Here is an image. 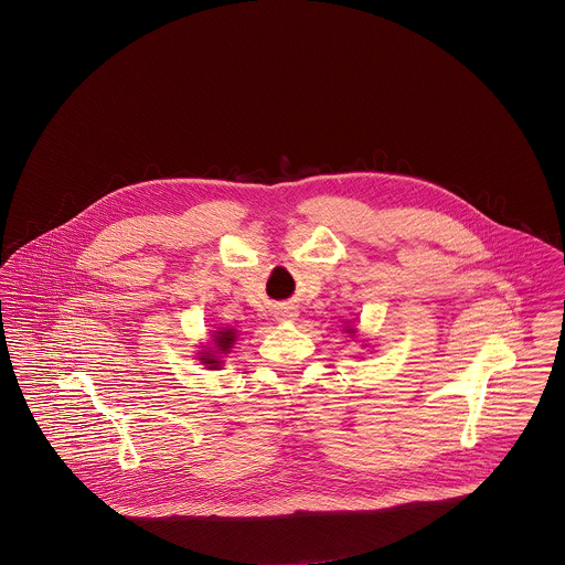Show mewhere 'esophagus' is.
Returning <instances> with one entry per match:
<instances>
[{
    "label": "esophagus",
    "instance_id": "34e87169",
    "mask_svg": "<svg viewBox=\"0 0 565 565\" xmlns=\"http://www.w3.org/2000/svg\"><path fill=\"white\" fill-rule=\"evenodd\" d=\"M287 318H289V320H294V318H296V313H289V316H287Z\"/></svg>",
    "mask_w": 565,
    "mask_h": 565
}]
</instances>
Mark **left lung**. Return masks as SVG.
I'll return each mask as SVG.
<instances>
[{"instance_id":"1","label":"left lung","mask_w":565,"mask_h":565,"mask_svg":"<svg viewBox=\"0 0 565 565\" xmlns=\"http://www.w3.org/2000/svg\"><path fill=\"white\" fill-rule=\"evenodd\" d=\"M348 332H354V330H352V328H348Z\"/></svg>"}]
</instances>
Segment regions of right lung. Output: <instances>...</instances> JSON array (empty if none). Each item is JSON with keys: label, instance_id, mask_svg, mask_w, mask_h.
Wrapping results in <instances>:
<instances>
[{"label": "right lung", "instance_id": "add662e5", "mask_svg": "<svg viewBox=\"0 0 565 565\" xmlns=\"http://www.w3.org/2000/svg\"><path fill=\"white\" fill-rule=\"evenodd\" d=\"M213 337H215V339H213V341H215V348L200 352V361H202L204 365H209L211 370H217V367L222 365V361H220L217 354H228V352H231V348H233V343H235V330H233V328H231V330H217Z\"/></svg>", "mask_w": 565, "mask_h": 565}]
</instances>
